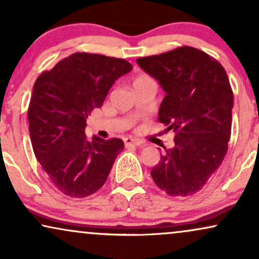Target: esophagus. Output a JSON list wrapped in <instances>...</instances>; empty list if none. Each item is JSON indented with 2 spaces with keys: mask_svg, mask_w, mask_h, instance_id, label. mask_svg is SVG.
<instances>
[{
  "mask_svg": "<svg viewBox=\"0 0 259 259\" xmlns=\"http://www.w3.org/2000/svg\"><path fill=\"white\" fill-rule=\"evenodd\" d=\"M124 143H125V146H142V142H141L140 140L132 139V137H125V139H124Z\"/></svg>",
  "mask_w": 259,
  "mask_h": 259,
  "instance_id": "1",
  "label": "esophagus"
}]
</instances>
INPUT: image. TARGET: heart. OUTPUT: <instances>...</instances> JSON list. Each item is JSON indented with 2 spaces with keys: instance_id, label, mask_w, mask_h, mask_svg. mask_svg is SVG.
I'll return each mask as SVG.
<instances>
[{
  "instance_id": "1",
  "label": "heart",
  "mask_w": 259,
  "mask_h": 259,
  "mask_svg": "<svg viewBox=\"0 0 259 259\" xmlns=\"http://www.w3.org/2000/svg\"><path fill=\"white\" fill-rule=\"evenodd\" d=\"M147 78H150V77H148V76H140L136 81H139V80H147Z\"/></svg>"
}]
</instances>
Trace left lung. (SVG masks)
Returning a JSON list of instances; mask_svg holds the SVG:
<instances>
[{
    "instance_id": "8db88e82",
    "label": "left lung",
    "mask_w": 259,
    "mask_h": 259,
    "mask_svg": "<svg viewBox=\"0 0 259 259\" xmlns=\"http://www.w3.org/2000/svg\"><path fill=\"white\" fill-rule=\"evenodd\" d=\"M136 63L165 91L159 120L176 133L175 147L150 172L153 181L169 196L194 195L227 153L233 92L226 70L191 47L137 58Z\"/></svg>"
}]
</instances>
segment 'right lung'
I'll return each mask as SVG.
<instances>
[{
    "mask_svg": "<svg viewBox=\"0 0 259 259\" xmlns=\"http://www.w3.org/2000/svg\"><path fill=\"white\" fill-rule=\"evenodd\" d=\"M132 69L122 58L76 52L35 80L27 113L32 147L64 195L82 198L98 191L124 149L120 139L88 141L84 129L114 81Z\"/></svg>",
    "mask_w": 259,
    "mask_h": 259,
    "instance_id": "right-lung-1",
    "label": "right lung"
}]
</instances>
